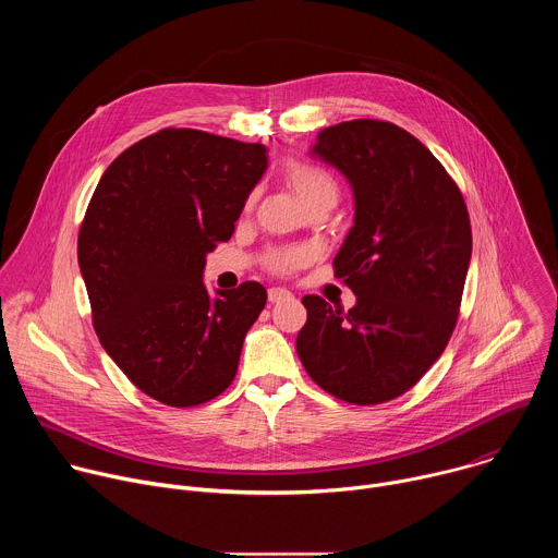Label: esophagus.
Listing matches in <instances>:
<instances>
[{"mask_svg": "<svg viewBox=\"0 0 558 558\" xmlns=\"http://www.w3.org/2000/svg\"><path fill=\"white\" fill-rule=\"evenodd\" d=\"M289 298H293V293H291V291H287V289H280V287L269 289V302H271V304L282 302V300H289Z\"/></svg>", "mask_w": 558, "mask_h": 558, "instance_id": "34e87169", "label": "esophagus"}]
</instances>
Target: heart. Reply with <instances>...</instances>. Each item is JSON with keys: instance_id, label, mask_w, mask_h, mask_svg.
Here are the masks:
<instances>
[{"instance_id": "obj_1", "label": "heart", "mask_w": 558, "mask_h": 558, "mask_svg": "<svg viewBox=\"0 0 558 558\" xmlns=\"http://www.w3.org/2000/svg\"><path fill=\"white\" fill-rule=\"evenodd\" d=\"M282 181L287 187L298 196V201L304 205V209L317 207V205H336L340 198V183L338 179L315 163L306 161H289L282 168ZM304 254L300 250H284L269 256V269L276 274L293 271L302 265Z\"/></svg>"}]
</instances>
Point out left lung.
Listing matches in <instances>:
<instances>
[{"label": "left lung", "instance_id": "8db88e82", "mask_svg": "<svg viewBox=\"0 0 558 558\" xmlns=\"http://www.w3.org/2000/svg\"><path fill=\"white\" fill-rule=\"evenodd\" d=\"M311 156L353 187L355 222L333 267L355 306L304 295L295 351L338 400L381 404L413 388L454 331L472 254L468 209L433 151L395 123L325 128Z\"/></svg>", "mask_w": 558, "mask_h": 558}]
</instances>
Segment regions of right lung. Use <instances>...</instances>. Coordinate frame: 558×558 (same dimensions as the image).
<instances>
[{"instance_id": "add662e5", "label": "right lung", "mask_w": 558, "mask_h": 558, "mask_svg": "<svg viewBox=\"0 0 558 558\" xmlns=\"http://www.w3.org/2000/svg\"><path fill=\"white\" fill-rule=\"evenodd\" d=\"M265 170L263 143L166 128L119 154L90 198L76 256L93 325L156 402L198 407L235 377L267 291L243 282L209 298L203 269Z\"/></svg>"}]
</instances>
